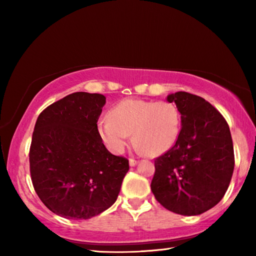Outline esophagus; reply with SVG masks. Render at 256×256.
I'll list each match as a JSON object with an SVG mask.
<instances>
[{
    "label": "esophagus",
    "instance_id": "1",
    "mask_svg": "<svg viewBox=\"0 0 256 256\" xmlns=\"http://www.w3.org/2000/svg\"><path fill=\"white\" fill-rule=\"evenodd\" d=\"M128 164H130V166H131V167H134V166H136L138 162H136V160H134V159H130Z\"/></svg>",
    "mask_w": 256,
    "mask_h": 256
}]
</instances>
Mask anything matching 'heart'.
<instances>
[{
	"label": "heart",
	"instance_id": "obj_1",
	"mask_svg": "<svg viewBox=\"0 0 256 256\" xmlns=\"http://www.w3.org/2000/svg\"><path fill=\"white\" fill-rule=\"evenodd\" d=\"M99 136L114 154H122L133 133L138 151L159 156L175 144L180 131V114L175 104L124 99L97 124Z\"/></svg>",
	"mask_w": 256,
	"mask_h": 256
}]
</instances>
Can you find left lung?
<instances>
[{
  "label": "left lung",
  "instance_id": "8db88e82",
  "mask_svg": "<svg viewBox=\"0 0 256 256\" xmlns=\"http://www.w3.org/2000/svg\"><path fill=\"white\" fill-rule=\"evenodd\" d=\"M180 114L175 146L154 160L151 190L167 210L198 216L218 204L232 180L235 158L226 120L202 97L178 92L167 96Z\"/></svg>",
  "mask_w": 256,
  "mask_h": 256
}]
</instances>
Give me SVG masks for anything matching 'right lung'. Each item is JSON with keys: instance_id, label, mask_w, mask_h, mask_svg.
I'll list each match as a JSON object with an SVG mask.
<instances>
[{"instance_id": "obj_1", "label": "right lung", "mask_w": 256, "mask_h": 256, "mask_svg": "<svg viewBox=\"0 0 256 256\" xmlns=\"http://www.w3.org/2000/svg\"><path fill=\"white\" fill-rule=\"evenodd\" d=\"M106 97L74 92L52 104L34 125L29 162L42 202L66 219H90L114 204L128 160L112 154L97 122Z\"/></svg>"}]
</instances>
